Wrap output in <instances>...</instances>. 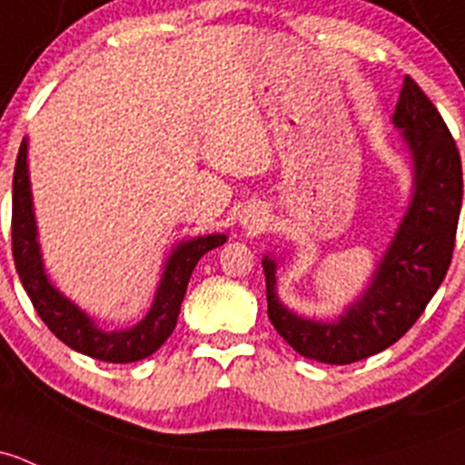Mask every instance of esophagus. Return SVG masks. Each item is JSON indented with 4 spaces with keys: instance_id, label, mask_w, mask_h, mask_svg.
Segmentation results:
<instances>
[{
    "instance_id": "esophagus-1",
    "label": "esophagus",
    "mask_w": 465,
    "mask_h": 465,
    "mask_svg": "<svg viewBox=\"0 0 465 465\" xmlns=\"http://www.w3.org/2000/svg\"><path fill=\"white\" fill-rule=\"evenodd\" d=\"M258 223H261V220H256V218H249V220H245V224H247L249 229H253V227H256Z\"/></svg>"
}]
</instances>
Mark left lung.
I'll return each mask as SVG.
<instances>
[{"label":"left lung","instance_id":"1","mask_svg":"<svg viewBox=\"0 0 465 465\" xmlns=\"http://www.w3.org/2000/svg\"><path fill=\"white\" fill-rule=\"evenodd\" d=\"M392 124L410 155L412 193L368 287L343 314L319 321L290 310L276 292V256H262L267 316L305 359L348 365L397 343L423 314L450 267L463 198L457 144L437 106L410 75L401 86Z\"/></svg>","mask_w":465,"mask_h":465}]
</instances>
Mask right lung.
I'll list each match as a JSON object with an SVG mask.
<instances>
[{"instance_id":"add662e5","label":"right lung","mask_w":465,"mask_h":465,"mask_svg":"<svg viewBox=\"0 0 465 465\" xmlns=\"http://www.w3.org/2000/svg\"><path fill=\"white\" fill-rule=\"evenodd\" d=\"M227 242L224 233H207L180 241L171 249L164 261L163 276L153 302L143 321L124 330H106L100 327L93 316L80 305L62 294L48 278L44 267L42 247L33 209L31 175H28V140H22L17 163L13 173V258L19 281L37 310L39 319L48 330L66 343L68 348L82 351L91 359L106 363H134L153 354L173 331L178 322L180 305L187 292L189 278L207 252Z\"/></svg>"}]
</instances>
